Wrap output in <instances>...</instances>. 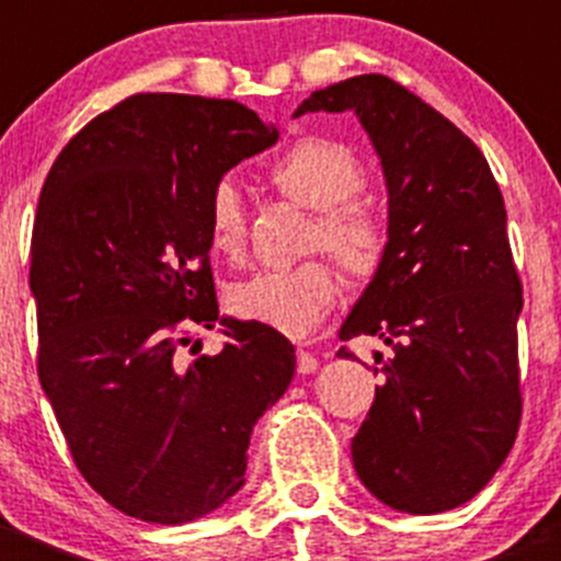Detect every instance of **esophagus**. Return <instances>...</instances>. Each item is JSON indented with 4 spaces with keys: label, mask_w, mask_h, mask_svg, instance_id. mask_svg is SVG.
<instances>
[{
    "label": "esophagus",
    "mask_w": 561,
    "mask_h": 561,
    "mask_svg": "<svg viewBox=\"0 0 561 561\" xmlns=\"http://www.w3.org/2000/svg\"><path fill=\"white\" fill-rule=\"evenodd\" d=\"M317 366H320V360H317L312 353H307V350H298V371H301V375H314Z\"/></svg>",
    "instance_id": "obj_1"
}]
</instances>
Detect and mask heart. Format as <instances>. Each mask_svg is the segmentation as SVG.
Wrapping results in <instances>:
<instances>
[{
	"mask_svg": "<svg viewBox=\"0 0 561 561\" xmlns=\"http://www.w3.org/2000/svg\"><path fill=\"white\" fill-rule=\"evenodd\" d=\"M287 201L317 211L312 247H322L355 282H369L386 260V230L369 208L353 203L366 186V168L350 146L331 138H301L271 168ZM208 239L219 254L239 257L247 222L241 190L219 179L206 201ZM339 296V276L322 260L296 268L260 271L230 287V312L285 336H309Z\"/></svg>",
	"mask_w": 561,
	"mask_h": 561,
	"instance_id": "obj_1",
	"label": "heart"
}]
</instances>
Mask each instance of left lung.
<instances>
[{"label": "left lung", "instance_id": "8db88e82", "mask_svg": "<svg viewBox=\"0 0 561 561\" xmlns=\"http://www.w3.org/2000/svg\"><path fill=\"white\" fill-rule=\"evenodd\" d=\"M320 111L358 116L388 186L386 260L339 328L390 347L375 353L386 382L353 439L355 472L393 511H450L494 478L522 421L505 201L478 146L386 76L320 89L293 116Z\"/></svg>", "mask_w": 561, "mask_h": 561}]
</instances>
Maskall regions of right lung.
<instances>
[{"label": "right lung", "instance_id": "add662e5", "mask_svg": "<svg viewBox=\"0 0 561 561\" xmlns=\"http://www.w3.org/2000/svg\"><path fill=\"white\" fill-rule=\"evenodd\" d=\"M276 140L233 100L135 94L61 149L39 192V386L87 483L140 522L222 507L254 423L296 375L282 333L219 317L208 268V192ZM181 321H222L224 353L186 365Z\"/></svg>", "mask_w": 561, "mask_h": 561}]
</instances>
